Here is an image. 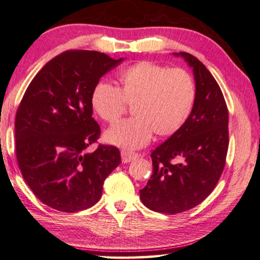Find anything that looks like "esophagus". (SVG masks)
Returning <instances> with one entry per match:
<instances>
[{
	"label": "esophagus",
	"mask_w": 260,
	"mask_h": 260,
	"mask_svg": "<svg viewBox=\"0 0 260 260\" xmlns=\"http://www.w3.org/2000/svg\"><path fill=\"white\" fill-rule=\"evenodd\" d=\"M137 153H129V152H121V159L123 164H128L131 161H133L138 158Z\"/></svg>",
	"instance_id": "1"
}]
</instances>
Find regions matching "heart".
I'll return each mask as SVG.
<instances>
[{
	"label": "heart",
	"instance_id": "1",
	"mask_svg": "<svg viewBox=\"0 0 260 260\" xmlns=\"http://www.w3.org/2000/svg\"><path fill=\"white\" fill-rule=\"evenodd\" d=\"M94 114L108 123L115 122L132 106L134 118L111 127L105 141L126 151L144 147L153 132L171 137L187 121L196 101L193 78L180 68L168 69L149 61H140L123 69L118 87L98 82L90 93Z\"/></svg>",
	"mask_w": 260,
	"mask_h": 260
}]
</instances>
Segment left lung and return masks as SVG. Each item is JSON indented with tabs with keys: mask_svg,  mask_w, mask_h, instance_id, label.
I'll return each instance as SVG.
<instances>
[{
	"mask_svg": "<svg viewBox=\"0 0 260 260\" xmlns=\"http://www.w3.org/2000/svg\"><path fill=\"white\" fill-rule=\"evenodd\" d=\"M187 62L196 82V101L185 125L152 152L153 174L140 191L142 204L160 213H181L213 191L229 149V111L208 69L188 53H173Z\"/></svg>",
	"mask_w": 260,
	"mask_h": 260,
	"instance_id": "left-lung-1",
	"label": "left lung"
}]
</instances>
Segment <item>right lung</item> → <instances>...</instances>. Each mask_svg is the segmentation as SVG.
<instances>
[{"instance_id":"add662e5","label":"right lung","mask_w":260,"mask_h":260,"mask_svg":"<svg viewBox=\"0 0 260 260\" xmlns=\"http://www.w3.org/2000/svg\"><path fill=\"white\" fill-rule=\"evenodd\" d=\"M123 61L93 50H68L35 75L15 118L16 158L34 194L54 210L78 212L96 204L105 179L121 162L119 149L100 145L90 93Z\"/></svg>"}]
</instances>
